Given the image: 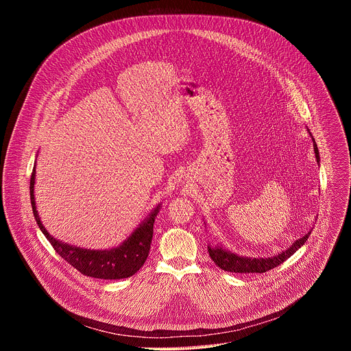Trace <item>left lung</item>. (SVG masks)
I'll use <instances>...</instances> for the list:
<instances>
[{
    "label": "left lung",
    "mask_w": 351,
    "mask_h": 351,
    "mask_svg": "<svg viewBox=\"0 0 351 351\" xmlns=\"http://www.w3.org/2000/svg\"><path fill=\"white\" fill-rule=\"evenodd\" d=\"M314 141V152H315V158H317V162H319V152H318V147L315 144V140L313 138ZM311 234V230L304 234L302 239L295 240L286 252H282L278 256H274V257H260V258H250V257H241V256H237V254H233L232 252H228V250L222 248V247H210L208 245V253H210V257L213 258V261L223 271H228V272H236V274H263V272H267V271H271L274 269L275 267L280 265L283 261H286L290 256H293L297 250L302 247L308 236Z\"/></svg>",
    "instance_id": "1"
}]
</instances>
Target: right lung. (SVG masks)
Here are the masks:
<instances>
[{
  "label": "right lung",
  "mask_w": 351,
  "mask_h": 351,
  "mask_svg": "<svg viewBox=\"0 0 351 351\" xmlns=\"http://www.w3.org/2000/svg\"><path fill=\"white\" fill-rule=\"evenodd\" d=\"M34 178L36 169L33 168L30 178V202L33 208V215L36 222L51 243L56 252L62 257L68 264L76 268L80 274L97 279H123L134 275L145 263L149 252V245L153 240V228L156 217L160 211V206L153 210L148 218L132 233V236L125 240L119 247L111 250H87L80 247H73L66 243H61L49 234L43 226L40 217L36 210L34 202Z\"/></svg>",
  "instance_id": "obj_1"
}]
</instances>
